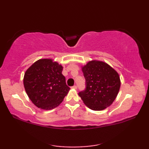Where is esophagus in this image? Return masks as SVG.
<instances>
[{
    "mask_svg": "<svg viewBox=\"0 0 149 149\" xmlns=\"http://www.w3.org/2000/svg\"><path fill=\"white\" fill-rule=\"evenodd\" d=\"M72 88H73V89H77V86H76V85H74V86H73Z\"/></svg>",
    "mask_w": 149,
    "mask_h": 149,
    "instance_id": "obj_1",
    "label": "esophagus"
}]
</instances>
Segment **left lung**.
Instances as JSON below:
<instances>
[{
  "mask_svg": "<svg viewBox=\"0 0 149 149\" xmlns=\"http://www.w3.org/2000/svg\"><path fill=\"white\" fill-rule=\"evenodd\" d=\"M86 89L80 91L83 102L90 109L100 111L111 105L120 88V76L106 63L93 60L82 66Z\"/></svg>",
  "mask_w": 149,
  "mask_h": 149,
  "instance_id": "1",
  "label": "left lung"
}]
</instances>
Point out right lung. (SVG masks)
Instances as JSON below:
<instances>
[{
    "label": "right lung",
    "instance_id": "right-lung-1",
    "mask_svg": "<svg viewBox=\"0 0 149 149\" xmlns=\"http://www.w3.org/2000/svg\"><path fill=\"white\" fill-rule=\"evenodd\" d=\"M63 67L52 59L38 60L24 74V85L30 100L39 108L50 110L58 106L70 88L62 74Z\"/></svg>",
    "mask_w": 149,
    "mask_h": 149
}]
</instances>
